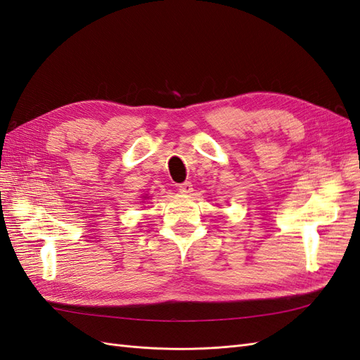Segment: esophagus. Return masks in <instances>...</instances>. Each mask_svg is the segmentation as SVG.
<instances>
[{"label": "esophagus", "mask_w": 360, "mask_h": 360, "mask_svg": "<svg viewBox=\"0 0 360 360\" xmlns=\"http://www.w3.org/2000/svg\"><path fill=\"white\" fill-rule=\"evenodd\" d=\"M179 191H180V193H191L192 192V183L184 181V183L179 184Z\"/></svg>", "instance_id": "obj_1"}]
</instances>
